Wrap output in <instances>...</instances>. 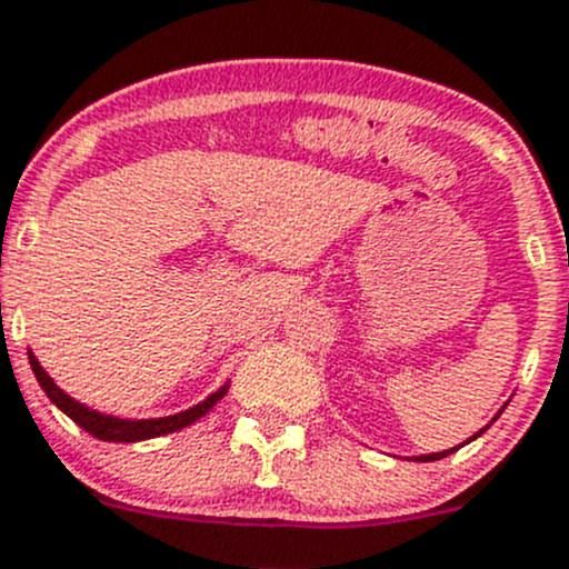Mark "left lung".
I'll return each instance as SVG.
<instances>
[{"instance_id": "1", "label": "left lung", "mask_w": 569, "mask_h": 569, "mask_svg": "<svg viewBox=\"0 0 569 569\" xmlns=\"http://www.w3.org/2000/svg\"><path fill=\"white\" fill-rule=\"evenodd\" d=\"M477 435H480V432H477ZM477 435H475V438H477ZM475 438H471V440H475ZM466 443H469V440H466ZM452 452H455V449H449V452H438V455H421V458H416V460L427 463V460H440V458H446V455H452Z\"/></svg>"}]
</instances>
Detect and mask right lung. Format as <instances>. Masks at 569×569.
<instances>
[{
	"label": "right lung",
	"mask_w": 569,
	"mask_h": 569,
	"mask_svg": "<svg viewBox=\"0 0 569 569\" xmlns=\"http://www.w3.org/2000/svg\"><path fill=\"white\" fill-rule=\"evenodd\" d=\"M30 368H33L41 390L47 392V398H50L58 410L67 412V416L83 429V432L94 435L98 440H109V443H134V440H148V438H159V435L177 432V429L188 427V423L199 421L201 416H207V412L219 405L227 392V387H221L219 392H212L210 398H204L201 405L190 407L188 412H179V416H171V418H153V421H123V418H111V416H103V412L89 410V407H83L81 401L69 398L67 392H63L61 387L47 376V370L41 368L39 359H36L33 353H30Z\"/></svg>",
	"instance_id": "obj_1"
}]
</instances>
